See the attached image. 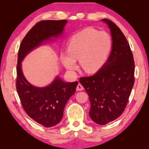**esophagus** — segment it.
<instances>
[{
    "instance_id": "1",
    "label": "esophagus",
    "mask_w": 149,
    "mask_h": 149,
    "mask_svg": "<svg viewBox=\"0 0 149 149\" xmlns=\"http://www.w3.org/2000/svg\"><path fill=\"white\" fill-rule=\"evenodd\" d=\"M76 89H77V91H83V90L84 89V87L82 86V85H81V84H79L77 85Z\"/></svg>"
}]
</instances>
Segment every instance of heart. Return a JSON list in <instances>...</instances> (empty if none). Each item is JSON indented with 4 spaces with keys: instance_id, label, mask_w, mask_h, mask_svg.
I'll list each match as a JSON object with an SVG mask.
<instances>
[{
    "instance_id": "b5f03b06",
    "label": "heart",
    "mask_w": 149,
    "mask_h": 149,
    "mask_svg": "<svg viewBox=\"0 0 149 149\" xmlns=\"http://www.w3.org/2000/svg\"><path fill=\"white\" fill-rule=\"evenodd\" d=\"M112 39L105 31L85 28L73 35L68 42L67 54H62L61 60L67 70L76 69L79 60L83 71L87 74L97 72L107 61L112 48Z\"/></svg>"
}]
</instances>
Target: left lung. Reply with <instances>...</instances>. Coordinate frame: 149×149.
Wrapping results in <instances>:
<instances>
[{"mask_svg":"<svg viewBox=\"0 0 149 149\" xmlns=\"http://www.w3.org/2000/svg\"><path fill=\"white\" fill-rule=\"evenodd\" d=\"M112 49L99 72L79 81L89 95V116L93 122L104 125L122 114L134 85L135 62L129 42L121 29L108 19Z\"/></svg>","mask_w":149,"mask_h":149,"instance_id":"1","label":"left lung"}]
</instances>
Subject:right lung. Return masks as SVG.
Segmentation results:
<instances>
[{"label": "right lung", "mask_w": 149, "mask_h": 149, "mask_svg": "<svg viewBox=\"0 0 149 149\" xmlns=\"http://www.w3.org/2000/svg\"><path fill=\"white\" fill-rule=\"evenodd\" d=\"M67 20H43L27 32L20 44L17 64L16 90L25 112L45 127L58 123L68 100L75 92L77 81L64 82L58 77L46 87L33 86L26 79L21 62L27 54L42 42L61 35Z\"/></svg>", "instance_id": "add662e5"}]
</instances>
